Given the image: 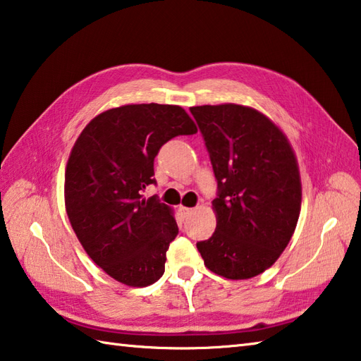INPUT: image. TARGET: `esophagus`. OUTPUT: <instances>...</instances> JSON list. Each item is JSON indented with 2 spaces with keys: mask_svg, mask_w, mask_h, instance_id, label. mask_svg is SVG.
I'll list each match as a JSON object with an SVG mask.
<instances>
[{
  "mask_svg": "<svg viewBox=\"0 0 361 361\" xmlns=\"http://www.w3.org/2000/svg\"><path fill=\"white\" fill-rule=\"evenodd\" d=\"M193 210H195V209L183 207V205H180V207H179V212H180V215H182L183 218H187L188 215H191V213H193Z\"/></svg>",
  "mask_w": 361,
  "mask_h": 361,
  "instance_id": "1",
  "label": "esophagus"
}]
</instances>
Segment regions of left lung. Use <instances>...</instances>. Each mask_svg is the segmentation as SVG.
Returning <instances> with one entry per match:
<instances>
[{
    "instance_id": "1",
    "label": "left lung",
    "mask_w": 361,
    "mask_h": 361,
    "mask_svg": "<svg viewBox=\"0 0 361 361\" xmlns=\"http://www.w3.org/2000/svg\"><path fill=\"white\" fill-rule=\"evenodd\" d=\"M218 180L216 229L196 245L212 273L232 281L273 267L296 229L302 183L296 154L267 115L240 104L190 107Z\"/></svg>"
}]
</instances>
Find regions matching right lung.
<instances>
[{"instance_id": "1", "label": "right lung", "mask_w": 361, "mask_h": 361, "mask_svg": "<svg viewBox=\"0 0 361 361\" xmlns=\"http://www.w3.org/2000/svg\"><path fill=\"white\" fill-rule=\"evenodd\" d=\"M180 106L126 104L104 110L80 132L65 168V210L88 257L116 282L152 285L165 273L179 229L173 209L146 200L161 145L196 134Z\"/></svg>"}]
</instances>
